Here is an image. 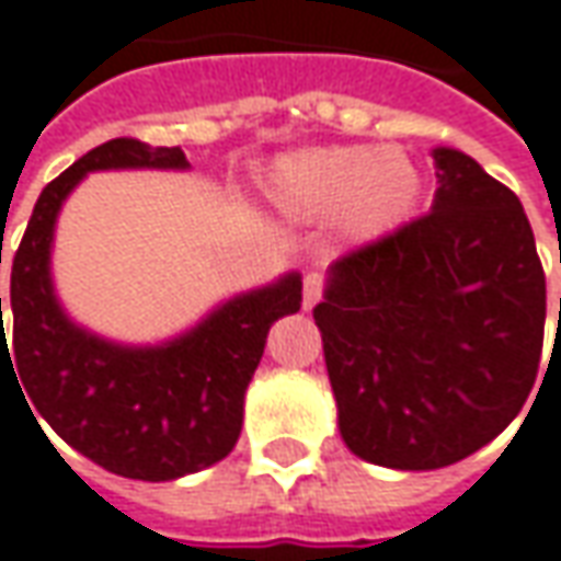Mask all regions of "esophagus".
<instances>
[{
  "instance_id": "esophagus-1",
  "label": "esophagus",
  "mask_w": 561,
  "mask_h": 561,
  "mask_svg": "<svg viewBox=\"0 0 561 561\" xmlns=\"http://www.w3.org/2000/svg\"><path fill=\"white\" fill-rule=\"evenodd\" d=\"M323 288H327L323 273H307L305 276V307L317 305V301L323 298Z\"/></svg>"
}]
</instances>
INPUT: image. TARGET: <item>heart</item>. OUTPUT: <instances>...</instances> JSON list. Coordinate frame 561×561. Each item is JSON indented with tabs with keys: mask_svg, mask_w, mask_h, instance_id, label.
Returning a JSON list of instances; mask_svg holds the SVG:
<instances>
[{
	"mask_svg": "<svg viewBox=\"0 0 561 561\" xmlns=\"http://www.w3.org/2000/svg\"><path fill=\"white\" fill-rule=\"evenodd\" d=\"M270 194L298 216L335 213L352 241H377L411 216L421 175L402 150L313 147L273 165Z\"/></svg>",
	"mask_w": 561,
	"mask_h": 561,
	"instance_id": "1",
	"label": "heart"
}]
</instances>
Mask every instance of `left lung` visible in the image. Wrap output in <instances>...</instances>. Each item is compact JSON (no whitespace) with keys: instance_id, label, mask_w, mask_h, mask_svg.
I'll return each instance as SVG.
<instances>
[{"instance_id":"left-lung-1","label":"left lung","mask_w":561,"mask_h":561,"mask_svg":"<svg viewBox=\"0 0 561 561\" xmlns=\"http://www.w3.org/2000/svg\"><path fill=\"white\" fill-rule=\"evenodd\" d=\"M433 159V209L339 256L313 307L342 439L399 471H436L496 439L534 389L547 327L515 191L458 150Z\"/></svg>"}]
</instances>
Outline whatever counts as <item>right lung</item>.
I'll return each instance as SVG.
<instances>
[{
	"label": "right lung",
	"instance_id": "1",
	"mask_svg": "<svg viewBox=\"0 0 561 561\" xmlns=\"http://www.w3.org/2000/svg\"><path fill=\"white\" fill-rule=\"evenodd\" d=\"M140 165L184 169L187 159L182 147L115 137L43 187L12 260V352L0 298V382L2 367H12L14 382L22 379L21 399L28 396L27 411L37 408L71 449L112 474L157 483L209 468L234 449L244 389L263 357L266 332L279 317L301 310V276L291 273L234 298L159 348H122L75 327L49 282L61 201L87 172Z\"/></svg>",
	"mask_w": 561,
	"mask_h": 561
}]
</instances>
